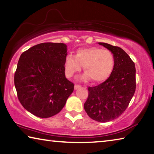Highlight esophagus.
I'll return each mask as SVG.
<instances>
[{
    "label": "esophagus",
    "instance_id": "34e87169",
    "mask_svg": "<svg viewBox=\"0 0 154 154\" xmlns=\"http://www.w3.org/2000/svg\"><path fill=\"white\" fill-rule=\"evenodd\" d=\"M81 87L80 85H78V84H75V90H77L78 88H79Z\"/></svg>",
    "mask_w": 154,
    "mask_h": 154
}]
</instances>
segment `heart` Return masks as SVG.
<instances>
[{
	"label": "heart",
	"instance_id": "b5f03b06",
	"mask_svg": "<svg viewBox=\"0 0 154 154\" xmlns=\"http://www.w3.org/2000/svg\"><path fill=\"white\" fill-rule=\"evenodd\" d=\"M83 69L84 80L91 79L95 83L105 82L111 76L115 67V57L111 51L96 47L77 49L75 56L69 54L64 60L67 77H71Z\"/></svg>",
	"mask_w": 154,
	"mask_h": 154
}]
</instances>
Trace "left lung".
Here are the masks:
<instances>
[{"label":"left lung","mask_w":154,"mask_h":154,"mask_svg":"<svg viewBox=\"0 0 154 154\" xmlns=\"http://www.w3.org/2000/svg\"><path fill=\"white\" fill-rule=\"evenodd\" d=\"M113 52L115 67L111 76L96 86L88 87L84 109L90 118L99 122L118 118L128 106L136 90L134 62L122 48L98 43Z\"/></svg>","instance_id":"1"}]
</instances>
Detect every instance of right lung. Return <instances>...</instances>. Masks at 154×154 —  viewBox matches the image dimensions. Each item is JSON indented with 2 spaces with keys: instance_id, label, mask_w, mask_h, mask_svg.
Instances as JSON below:
<instances>
[{
  "instance_id": "1",
  "label": "right lung",
  "mask_w": 154,
  "mask_h": 154,
  "mask_svg": "<svg viewBox=\"0 0 154 154\" xmlns=\"http://www.w3.org/2000/svg\"><path fill=\"white\" fill-rule=\"evenodd\" d=\"M67 46L43 43L23 52L14 75L18 100L35 116L47 118L60 111L74 90L65 77Z\"/></svg>"
}]
</instances>
